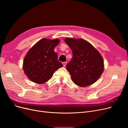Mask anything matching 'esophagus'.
<instances>
[{
    "label": "esophagus",
    "mask_w": 128,
    "mask_h": 128,
    "mask_svg": "<svg viewBox=\"0 0 128 128\" xmlns=\"http://www.w3.org/2000/svg\"><path fill=\"white\" fill-rule=\"evenodd\" d=\"M62 64H63V66L64 67V66H66V64H67V62H62Z\"/></svg>",
    "instance_id": "34e87169"
}]
</instances>
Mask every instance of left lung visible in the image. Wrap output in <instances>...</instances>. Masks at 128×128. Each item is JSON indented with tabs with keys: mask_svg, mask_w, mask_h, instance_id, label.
<instances>
[{
	"mask_svg": "<svg viewBox=\"0 0 128 128\" xmlns=\"http://www.w3.org/2000/svg\"><path fill=\"white\" fill-rule=\"evenodd\" d=\"M64 41L72 52V59L66 65V68L71 74L73 82L80 87L92 84L103 72L102 56L84 40L66 38Z\"/></svg>",
	"mask_w": 128,
	"mask_h": 128,
	"instance_id": "1",
	"label": "left lung"
}]
</instances>
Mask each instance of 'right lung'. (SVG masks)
Returning <instances> with one entry per match:
<instances>
[{
    "label": "right lung",
    "mask_w": 128,
    "mask_h": 128,
    "mask_svg": "<svg viewBox=\"0 0 128 128\" xmlns=\"http://www.w3.org/2000/svg\"><path fill=\"white\" fill-rule=\"evenodd\" d=\"M59 42L58 39L42 38L28 51L24 59L23 70L30 80L38 84L45 83L55 71L63 67L54 51Z\"/></svg>",
    "instance_id": "1"
}]
</instances>
